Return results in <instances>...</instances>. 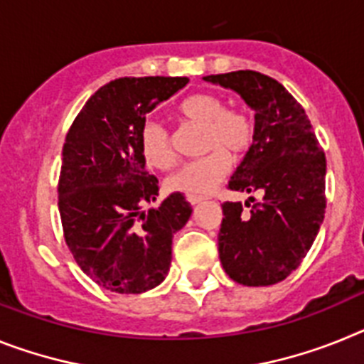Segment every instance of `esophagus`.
I'll return each mask as SVG.
<instances>
[{
    "mask_svg": "<svg viewBox=\"0 0 364 364\" xmlns=\"http://www.w3.org/2000/svg\"><path fill=\"white\" fill-rule=\"evenodd\" d=\"M186 200L191 201L192 205H198V203H201V201H205L207 200V198H205V196H188V198H186Z\"/></svg>",
    "mask_w": 364,
    "mask_h": 364,
    "instance_id": "esophagus-1",
    "label": "esophagus"
}]
</instances>
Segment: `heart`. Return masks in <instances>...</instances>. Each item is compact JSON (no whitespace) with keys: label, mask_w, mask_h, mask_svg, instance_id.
I'll use <instances>...</instances> for the list:
<instances>
[{"label":"heart","mask_w":364,"mask_h":364,"mask_svg":"<svg viewBox=\"0 0 364 364\" xmlns=\"http://www.w3.org/2000/svg\"><path fill=\"white\" fill-rule=\"evenodd\" d=\"M185 121L203 128V157L185 163L166 181L170 191L188 196L208 194L230 170V157L243 156L255 139V121L245 109L225 107L223 99L210 93H196L178 107ZM139 148L148 166L166 170L176 161L168 132L157 122H144L139 134Z\"/></svg>","instance_id":"obj_1"}]
</instances>
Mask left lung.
Returning a JSON list of instances; mask_svg holds the SVG:
<instances>
[{
  "label": "left lung",
  "mask_w": 364,
  "mask_h": 364,
  "mask_svg": "<svg viewBox=\"0 0 364 364\" xmlns=\"http://www.w3.org/2000/svg\"><path fill=\"white\" fill-rule=\"evenodd\" d=\"M255 109V139L229 181L230 191L262 192L252 205L225 201L218 251L225 273L243 286H271L309 251L326 208V157L293 95L258 71L208 75Z\"/></svg>",
  "instance_id": "1"
}]
</instances>
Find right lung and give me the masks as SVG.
Instances as JSON below:
<instances>
[{
  "label": "right lung",
  "instance_id": "right-lung-1",
  "mask_svg": "<svg viewBox=\"0 0 364 364\" xmlns=\"http://www.w3.org/2000/svg\"><path fill=\"white\" fill-rule=\"evenodd\" d=\"M186 77H124L100 87L65 135L58 210L73 258L95 284L137 295L159 286L172 262V238L192 214L181 192L159 207L156 176L144 168L139 134Z\"/></svg>",
  "mask_w": 364,
  "mask_h": 364
}]
</instances>
